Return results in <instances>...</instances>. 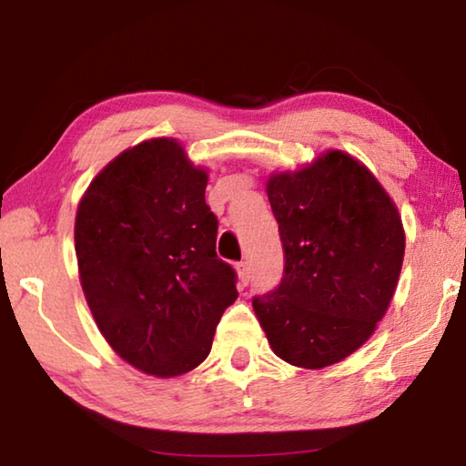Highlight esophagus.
I'll use <instances>...</instances> for the list:
<instances>
[{"label":"esophagus","instance_id":"1","mask_svg":"<svg viewBox=\"0 0 466 466\" xmlns=\"http://www.w3.org/2000/svg\"><path fill=\"white\" fill-rule=\"evenodd\" d=\"M236 271H238V279L242 286H247V283L250 281V267L247 261H240L238 265H236Z\"/></svg>","mask_w":466,"mask_h":466}]
</instances>
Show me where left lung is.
<instances>
[{"mask_svg":"<svg viewBox=\"0 0 466 466\" xmlns=\"http://www.w3.org/2000/svg\"><path fill=\"white\" fill-rule=\"evenodd\" d=\"M283 278L252 298L271 350L319 370L351 356L389 309L405 255L400 216L364 164L327 152L267 180Z\"/></svg>","mask_w":466,"mask_h":466,"instance_id":"8db88e82","label":"left lung"}]
</instances>
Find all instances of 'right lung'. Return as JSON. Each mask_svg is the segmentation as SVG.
Here are the masks:
<instances>
[{
	"label": "right lung",
	"mask_w": 466,
	"mask_h": 466,
	"mask_svg": "<svg viewBox=\"0 0 466 466\" xmlns=\"http://www.w3.org/2000/svg\"><path fill=\"white\" fill-rule=\"evenodd\" d=\"M208 172L178 141H144L92 180L76 216L86 302L108 345L146 374L180 376L209 356L236 291L218 257Z\"/></svg>",
	"instance_id": "add662e5"
}]
</instances>
